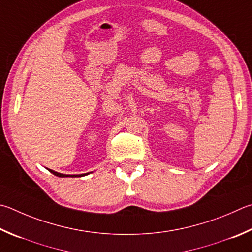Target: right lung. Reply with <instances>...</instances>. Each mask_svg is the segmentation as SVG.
<instances>
[{
  "instance_id": "obj_1",
  "label": "right lung",
  "mask_w": 252,
  "mask_h": 252,
  "mask_svg": "<svg viewBox=\"0 0 252 252\" xmlns=\"http://www.w3.org/2000/svg\"><path fill=\"white\" fill-rule=\"evenodd\" d=\"M49 172L50 173H53L54 175H56V176H58V177H76V176H85V175H87V174H89V173H86V174H80V175H67V174H62V173H58V172H55V171H53V170H49Z\"/></svg>"
}]
</instances>
